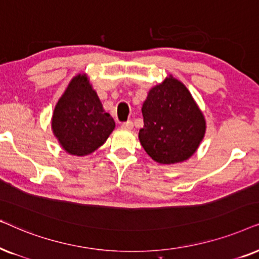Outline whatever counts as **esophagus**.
I'll list each match as a JSON object with an SVG mask.
<instances>
[{"label":"esophagus","mask_w":259,"mask_h":259,"mask_svg":"<svg viewBox=\"0 0 259 259\" xmlns=\"http://www.w3.org/2000/svg\"><path fill=\"white\" fill-rule=\"evenodd\" d=\"M122 127H123V129H125V130H132L134 127V124H133L132 120H126V122L122 123Z\"/></svg>","instance_id":"34e87169"}]
</instances>
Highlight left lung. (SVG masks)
<instances>
[{
	"instance_id": "obj_1",
	"label": "left lung",
	"mask_w": 259,
	"mask_h": 259,
	"mask_svg": "<svg viewBox=\"0 0 259 259\" xmlns=\"http://www.w3.org/2000/svg\"><path fill=\"white\" fill-rule=\"evenodd\" d=\"M144 125L140 142L154 161L178 163L195 153L205 135L206 123L192 95L181 81L165 78L143 103Z\"/></svg>"
}]
</instances>
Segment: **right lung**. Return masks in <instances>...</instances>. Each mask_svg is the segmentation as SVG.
Masks as SVG:
<instances>
[{
  "label": "right lung",
  "mask_w": 259,
  "mask_h": 259,
  "mask_svg": "<svg viewBox=\"0 0 259 259\" xmlns=\"http://www.w3.org/2000/svg\"><path fill=\"white\" fill-rule=\"evenodd\" d=\"M52 129L71 155H89L104 144L115 120L104 111L85 75L72 79L54 109Z\"/></svg>",
  "instance_id": "add662e5"
}]
</instances>
